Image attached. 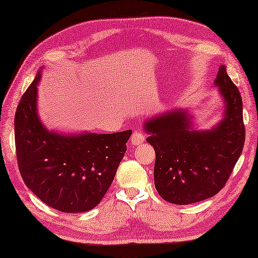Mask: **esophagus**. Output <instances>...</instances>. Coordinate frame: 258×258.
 I'll return each instance as SVG.
<instances>
[{
  "label": "esophagus",
  "mask_w": 258,
  "mask_h": 258,
  "mask_svg": "<svg viewBox=\"0 0 258 258\" xmlns=\"http://www.w3.org/2000/svg\"><path fill=\"white\" fill-rule=\"evenodd\" d=\"M145 141V136L142 131L136 130L132 134V138H131V142H132V145H141L142 143H144Z\"/></svg>",
  "instance_id": "1"
}]
</instances>
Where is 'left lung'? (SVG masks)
<instances>
[{
    "label": "left lung",
    "instance_id": "8db88e82",
    "mask_svg": "<svg viewBox=\"0 0 258 258\" xmlns=\"http://www.w3.org/2000/svg\"><path fill=\"white\" fill-rule=\"evenodd\" d=\"M214 86L224 103L222 119L197 130L186 108H173L147 118L143 128L154 147V183L163 200L193 204L216 195L231 175L245 142L243 102L239 91L221 65Z\"/></svg>",
    "mask_w": 258,
    "mask_h": 258
}]
</instances>
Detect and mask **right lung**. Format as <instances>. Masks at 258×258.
Returning <instances> with one entry per match:
<instances>
[{
	"instance_id": "1",
	"label": "right lung",
	"mask_w": 258,
	"mask_h": 258,
	"mask_svg": "<svg viewBox=\"0 0 258 258\" xmlns=\"http://www.w3.org/2000/svg\"><path fill=\"white\" fill-rule=\"evenodd\" d=\"M43 67L15 113L16 156L25 185L44 204L64 213L93 210L111 186L132 131L113 134L48 130L37 108Z\"/></svg>"
}]
</instances>
